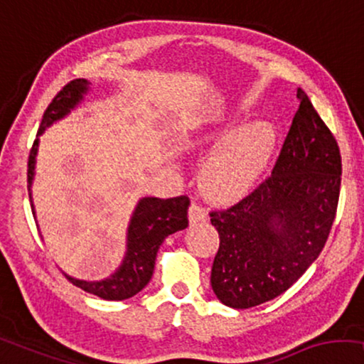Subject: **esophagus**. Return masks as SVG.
<instances>
[{
  "mask_svg": "<svg viewBox=\"0 0 364 364\" xmlns=\"http://www.w3.org/2000/svg\"><path fill=\"white\" fill-rule=\"evenodd\" d=\"M206 213H204V209L199 206V204L193 203L191 208H189V223L191 224H199V223H204L206 221Z\"/></svg>",
  "mask_w": 364,
  "mask_h": 364,
  "instance_id": "esophagus-1",
  "label": "esophagus"
}]
</instances>
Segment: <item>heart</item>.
I'll use <instances>...</instances> for the list:
<instances>
[{
    "mask_svg": "<svg viewBox=\"0 0 364 364\" xmlns=\"http://www.w3.org/2000/svg\"><path fill=\"white\" fill-rule=\"evenodd\" d=\"M198 143L214 150L203 171L208 193L219 199H235L247 194L267 170L279 143V132L265 120L237 129L231 120L214 130L203 132Z\"/></svg>",
    "mask_w": 364,
    "mask_h": 364,
    "instance_id": "1",
    "label": "heart"
}]
</instances>
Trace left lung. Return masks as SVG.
Here are the masks:
<instances>
[{
  "mask_svg": "<svg viewBox=\"0 0 364 364\" xmlns=\"http://www.w3.org/2000/svg\"><path fill=\"white\" fill-rule=\"evenodd\" d=\"M272 175L228 209L209 213L219 232L211 287L224 305L250 309L282 295L315 262L333 226L340 148L301 89Z\"/></svg>",
  "mask_w": 364,
  "mask_h": 364,
  "instance_id": "left-lung-1",
  "label": "left lung"
}]
</instances>
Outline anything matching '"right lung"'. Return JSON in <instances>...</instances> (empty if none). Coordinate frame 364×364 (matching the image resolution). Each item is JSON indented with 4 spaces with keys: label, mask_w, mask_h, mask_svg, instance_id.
Here are the masks:
<instances>
[{
    "label": "right lung",
    "mask_w": 364,
    "mask_h": 364,
    "mask_svg": "<svg viewBox=\"0 0 364 364\" xmlns=\"http://www.w3.org/2000/svg\"><path fill=\"white\" fill-rule=\"evenodd\" d=\"M89 87L90 82L85 79H75L64 85L63 90L54 97L46 109L38 136L43 135V132L54 122L70 114V110H74L84 99ZM38 146L39 138H36L28 161V191L31 206H33L31 186L34 180ZM188 196L170 199L141 198L132 214L129 232H127V252L120 267L110 277L99 280V282H87V280H79L64 274L65 279L79 289L85 290L87 294L97 295L104 300H127L136 295L150 282L153 270H155L156 252L163 240L170 234L188 228ZM33 214L36 216L34 206Z\"/></svg>",
    "instance_id": "add662e5"
}]
</instances>
